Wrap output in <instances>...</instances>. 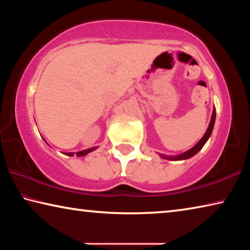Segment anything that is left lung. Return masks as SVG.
<instances>
[{"instance_id":"left-lung-1","label":"left lung","mask_w":250,"mask_h":250,"mask_svg":"<svg viewBox=\"0 0 250 250\" xmlns=\"http://www.w3.org/2000/svg\"><path fill=\"white\" fill-rule=\"evenodd\" d=\"M215 118H216V113H215V109L213 110V115H211V119H210V122H209V125L208 128H207L205 134L203 135V138L201 139L200 141H198V143L196 146H194L192 149H189L188 151L184 152V153L182 154H179V155H164V154H161V158L163 159H167V160H172V161H180V160H186V159H189L192 158V156L195 155L198 151H200L203 146H204V145L206 143V141L208 140V138L210 137L211 134V131H213V128H214V124H215Z\"/></svg>"}]
</instances>
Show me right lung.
Listing matches in <instances>:
<instances>
[{
  "instance_id": "1",
  "label": "right lung",
  "mask_w": 250,
  "mask_h": 250,
  "mask_svg": "<svg viewBox=\"0 0 250 250\" xmlns=\"http://www.w3.org/2000/svg\"><path fill=\"white\" fill-rule=\"evenodd\" d=\"M96 149H97V146H94V147H91V149H87V150L79 151V152H77V153H76V155H77V156H83V155H86V154L89 153V152L94 151V150H96ZM65 154H66V155H69V156H73V155H74L73 152H68V153H65Z\"/></svg>"
}]
</instances>
